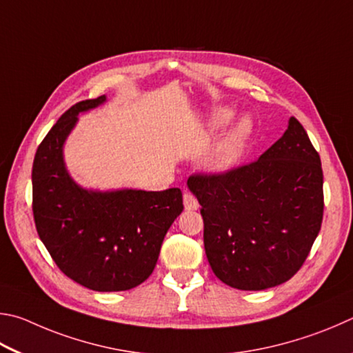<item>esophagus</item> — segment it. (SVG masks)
<instances>
[{
  "label": "esophagus",
  "mask_w": 353,
  "mask_h": 353,
  "mask_svg": "<svg viewBox=\"0 0 353 353\" xmlns=\"http://www.w3.org/2000/svg\"><path fill=\"white\" fill-rule=\"evenodd\" d=\"M183 199H184V208H186V211H195V209H199V200H196L190 192H184Z\"/></svg>",
  "instance_id": "1"
}]
</instances>
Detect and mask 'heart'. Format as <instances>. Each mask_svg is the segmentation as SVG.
Listing matches in <instances>:
<instances>
[{
	"label": "heart",
	"instance_id": "obj_1",
	"mask_svg": "<svg viewBox=\"0 0 353 353\" xmlns=\"http://www.w3.org/2000/svg\"><path fill=\"white\" fill-rule=\"evenodd\" d=\"M234 113L228 108H220L212 116V123L215 127H225L232 121ZM252 134V123L250 119H242L232 132L228 134L223 144L212 154L209 161V167L214 172H228L236 167L242 161Z\"/></svg>",
	"mask_w": 353,
	"mask_h": 353
}]
</instances>
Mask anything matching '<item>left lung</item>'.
Instances as JSON below:
<instances>
[{"label": "left lung", "mask_w": 353, "mask_h": 353, "mask_svg": "<svg viewBox=\"0 0 353 353\" xmlns=\"http://www.w3.org/2000/svg\"><path fill=\"white\" fill-rule=\"evenodd\" d=\"M188 188L201 205L209 265L237 290L259 292L292 279L323 223L321 158L296 117L254 163L196 173Z\"/></svg>", "instance_id": "left-lung-1"}]
</instances>
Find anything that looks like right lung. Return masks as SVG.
Here are the masks:
<instances>
[{
  "label": "right lung",
  "instance_id": "1",
  "mask_svg": "<svg viewBox=\"0 0 353 353\" xmlns=\"http://www.w3.org/2000/svg\"><path fill=\"white\" fill-rule=\"evenodd\" d=\"M105 101L72 105L41 141L32 165V211L40 240L70 279L94 292H123L153 273L164 236L184 206L178 188L101 192L70 176L65 141L79 113Z\"/></svg>",
  "mask_w": 353,
  "mask_h": 353
}]
</instances>
